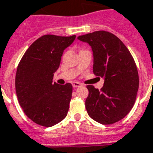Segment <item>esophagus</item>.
I'll list each match as a JSON object with an SVG mask.
<instances>
[{
    "label": "esophagus",
    "mask_w": 153,
    "mask_h": 153,
    "mask_svg": "<svg viewBox=\"0 0 153 153\" xmlns=\"http://www.w3.org/2000/svg\"><path fill=\"white\" fill-rule=\"evenodd\" d=\"M72 85H73V88H79V87H81L82 84L79 82H74L73 83H72Z\"/></svg>",
    "instance_id": "obj_1"
}]
</instances>
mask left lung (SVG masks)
<instances>
[{"label":"left lung","instance_id":"1","mask_svg":"<svg viewBox=\"0 0 153 153\" xmlns=\"http://www.w3.org/2000/svg\"><path fill=\"white\" fill-rule=\"evenodd\" d=\"M78 39L91 47L94 74L105 79L100 90L87 86L88 115L104 125L117 123L129 114L136 99L139 74L134 58L122 40L108 31H94Z\"/></svg>","mask_w":153,"mask_h":153}]
</instances>
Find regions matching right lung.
I'll return each mask as SVG.
<instances>
[{
	"mask_svg": "<svg viewBox=\"0 0 153 153\" xmlns=\"http://www.w3.org/2000/svg\"><path fill=\"white\" fill-rule=\"evenodd\" d=\"M75 36L45 35L33 42L17 68L15 89L25 114L38 125L49 127L67 115L73 87L53 82L63 52Z\"/></svg>",
	"mask_w": 153,
	"mask_h": 153,
	"instance_id": "add662e5",
	"label": "right lung"
}]
</instances>
